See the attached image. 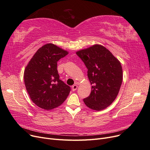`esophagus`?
I'll use <instances>...</instances> for the list:
<instances>
[{
  "mask_svg": "<svg viewBox=\"0 0 150 150\" xmlns=\"http://www.w3.org/2000/svg\"><path fill=\"white\" fill-rule=\"evenodd\" d=\"M77 88H78V86L76 85V84H74V85H73V86H72V89L73 91H75L76 90Z\"/></svg>",
  "mask_w": 150,
  "mask_h": 150,
  "instance_id": "esophagus-1",
  "label": "esophagus"
}]
</instances>
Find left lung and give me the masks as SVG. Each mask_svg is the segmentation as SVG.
<instances>
[{
  "label": "left lung",
  "instance_id": "8db88e82",
  "mask_svg": "<svg viewBox=\"0 0 150 150\" xmlns=\"http://www.w3.org/2000/svg\"><path fill=\"white\" fill-rule=\"evenodd\" d=\"M76 53L88 69V76L92 85L89 96L83 99L85 105L96 111L105 109L120 91L123 80L120 62L101 45H94Z\"/></svg>",
  "mask_w": 150,
  "mask_h": 150
}]
</instances>
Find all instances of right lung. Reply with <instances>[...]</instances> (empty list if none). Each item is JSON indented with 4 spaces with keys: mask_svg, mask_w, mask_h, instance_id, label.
Listing matches in <instances>:
<instances>
[{
    "mask_svg": "<svg viewBox=\"0 0 150 150\" xmlns=\"http://www.w3.org/2000/svg\"><path fill=\"white\" fill-rule=\"evenodd\" d=\"M68 54L53 44L43 45L35 53L24 71V83L33 103L45 110L63 103L70 87L59 79L57 62Z\"/></svg>",
    "mask_w": 150,
    "mask_h": 150,
    "instance_id": "right-lung-1",
    "label": "right lung"
}]
</instances>
